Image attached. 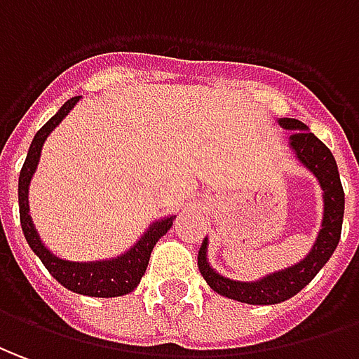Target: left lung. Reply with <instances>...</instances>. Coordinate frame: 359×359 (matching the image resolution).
<instances>
[{
    "label": "left lung",
    "instance_id": "left-lung-1",
    "mask_svg": "<svg viewBox=\"0 0 359 359\" xmlns=\"http://www.w3.org/2000/svg\"><path fill=\"white\" fill-rule=\"evenodd\" d=\"M279 125L287 130H295L289 137V147L295 152L299 162L309 168L318 184L323 187V199H325V215H323V229L316 236L313 250L309 252L305 259L291 266L287 269H281L276 273H269L268 278L259 281H232L229 278H222L215 269L207 264V238L199 248L197 266L201 276L207 281V285L217 291L222 297L234 299L248 305H276L281 301H287L293 295H297L301 289L311 283L334 254L340 232H342V219H344V189L340 184V174L332 152L309 133L305 123L297 118H279Z\"/></svg>",
    "mask_w": 359,
    "mask_h": 359
}]
</instances>
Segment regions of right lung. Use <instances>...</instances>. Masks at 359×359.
I'll list each match as a JSON object with an SVG mask.
<instances>
[{
  "label": "right lung",
  "instance_id": "1",
  "mask_svg": "<svg viewBox=\"0 0 359 359\" xmlns=\"http://www.w3.org/2000/svg\"><path fill=\"white\" fill-rule=\"evenodd\" d=\"M80 101L78 97L68 100L54 117L44 125L36 135H34L33 142L27 152V160H25L21 174H19V219H21V229L31 250L41 258L44 268L52 273V278L58 283H62L66 289H70L74 293L80 295H90V297H118V295H127L133 289L140 283V279L144 276L150 259V252L156 246V242L164 236L165 232L172 229L174 224V215L165 217L162 221H156L150 229H148L140 241L125 252L123 256L115 259H105V262H66V259L56 258L46 246H44L39 234L34 231L31 215H29V184L33 177L39 158H41V148H43L44 140L50 135L54 128L60 125V121L72 111V107Z\"/></svg>",
  "mask_w": 359,
  "mask_h": 359
}]
</instances>
